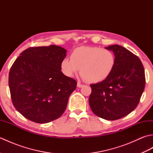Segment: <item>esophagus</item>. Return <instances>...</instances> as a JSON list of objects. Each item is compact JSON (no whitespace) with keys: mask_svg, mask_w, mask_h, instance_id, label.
I'll return each instance as SVG.
<instances>
[{"mask_svg":"<svg viewBox=\"0 0 153 153\" xmlns=\"http://www.w3.org/2000/svg\"><path fill=\"white\" fill-rule=\"evenodd\" d=\"M83 86H84V85H83V84H81L80 83H77V87H79V88H81V87H83Z\"/></svg>","mask_w":153,"mask_h":153,"instance_id":"esophagus-1","label":"esophagus"}]
</instances>
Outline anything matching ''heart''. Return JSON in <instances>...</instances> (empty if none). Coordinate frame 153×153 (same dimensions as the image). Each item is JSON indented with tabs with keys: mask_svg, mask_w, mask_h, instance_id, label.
I'll return each mask as SVG.
<instances>
[{
	"mask_svg": "<svg viewBox=\"0 0 153 153\" xmlns=\"http://www.w3.org/2000/svg\"><path fill=\"white\" fill-rule=\"evenodd\" d=\"M116 65L113 52L99 47L75 48L70 58H64L61 70L67 77H73L80 69L83 78L91 83L102 82L111 75Z\"/></svg>",
	"mask_w": 153,
	"mask_h": 153,
	"instance_id": "obj_1",
	"label": "heart"
}]
</instances>
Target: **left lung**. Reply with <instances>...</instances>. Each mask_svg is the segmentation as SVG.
Returning a JSON list of instances; mask_svg holds the SVG:
<instances>
[{
  "mask_svg": "<svg viewBox=\"0 0 153 153\" xmlns=\"http://www.w3.org/2000/svg\"><path fill=\"white\" fill-rule=\"evenodd\" d=\"M105 48L114 54L115 68L106 80L91 85L89 102L95 115L115 120L138 105L145 86V70L140 59L126 48L114 45Z\"/></svg>",
  "mask_w": 153,
  "mask_h": 153,
  "instance_id": "1",
  "label": "left lung"
}]
</instances>
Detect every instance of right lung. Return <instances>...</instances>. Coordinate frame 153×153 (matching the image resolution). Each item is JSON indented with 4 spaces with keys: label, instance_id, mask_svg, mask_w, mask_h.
<instances>
[{
    "label": "right lung",
    "instance_id": "right-lung-1",
    "mask_svg": "<svg viewBox=\"0 0 153 153\" xmlns=\"http://www.w3.org/2000/svg\"><path fill=\"white\" fill-rule=\"evenodd\" d=\"M64 48L51 45L23 51L10 70L8 85L15 108L32 122L56 120L66 108L76 81L61 71Z\"/></svg>",
    "mask_w": 153,
    "mask_h": 153
}]
</instances>
